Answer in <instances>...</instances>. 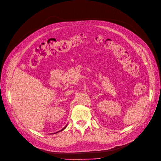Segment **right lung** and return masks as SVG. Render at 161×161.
I'll return each instance as SVG.
<instances>
[{
  "mask_svg": "<svg viewBox=\"0 0 161 161\" xmlns=\"http://www.w3.org/2000/svg\"><path fill=\"white\" fill-rule=\"evenodd\" d=\"M67 127V125H66V126H65V127H64V128H63L62 129H61L60 130H59V131H58V132H56V133H53V134H55V133H58V132H60V131H62V130H64V129H65V127Z\"/></svg>",
  "mask_w": 161,
  "mask_h": 161,
  "instance_id": "add662e5",
  "label": "right lung"
}]
</instances>
